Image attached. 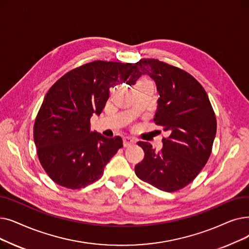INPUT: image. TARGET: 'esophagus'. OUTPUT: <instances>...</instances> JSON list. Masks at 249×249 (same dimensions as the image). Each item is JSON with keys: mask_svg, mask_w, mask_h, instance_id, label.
<instances>
[{"mask_svg": "<svg viewBox=\"0 0 249 249\" xmlns=\"http://www.w3.org/2000/svg\"><path fill=\"white\" fill-rule=\"evenodd\" d=\"M135 143V140L131 137H124L123 138V144L125 147L127 146H130V145H133Z\"/></svg>", "mask_w": 249, "mask_h": 249, "instance_id": "34e87169", "label": "esophagus"}]
</instances>
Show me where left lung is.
Returning a JSON list of instances; mask_svg holds the SVG:
<instances>
[{"mask_svg":"<svg viewBox=\"0 0 249 249\" xmlns=\"http://www.w3.org/2000/svg\"><path fill=\"white\" fill-rule=\"evenodd\" d=\"M127 82L135 84L148 75L160 94L154 118L169 137L156 151L148 142L137 144L144 159L135 166L136 176L160 190L174 192L188 185L207 164L217 132V120L201 84L186 71L157 59H142Z\"/></svg>","mask_w":249,"mask_h":249,"instance_id":"obj_1","label":"left lung"}]
</instances>
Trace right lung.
I'll use <instances>...</instances> for the list:
<instances>
[{
    "instance_id": "right-lung-1",
    "label": "right lung",
    "mask_w": 249,
    "mask_h": 249,
    "mask_svg": "<svg viewBox=\"0 0 249 249\" xmlns=\"http://www.w3.org/2000/svg\"><path fill=\"white\" fill-rule=\"evenodd\" d=\"M135 69L136 63L93 61L69 71L49 89L34 139L40 165L60 186L80 189L99 180L123 146L120 136L90 131V118L102 113L110 89L127 81Z\"/></svg>"
}]
</instances>
